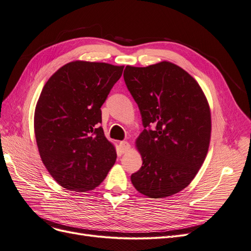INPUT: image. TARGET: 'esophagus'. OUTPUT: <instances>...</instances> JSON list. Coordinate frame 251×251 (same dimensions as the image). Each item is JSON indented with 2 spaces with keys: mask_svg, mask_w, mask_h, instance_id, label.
<instances>
[{
  "mask_svg": "<svg viewBox=\"0 0 251 251\" xmlns=\"http://www.w3.org/2000/svg\"><path fill=\"white\" fill-rule=\"evenodd\" d=\"M119 149H120V151H122V153H126L129 151V149H131V145H129V143H127L126 141H123L119 143Z\"/></svg>",
  "mask_w": 251,
  "mask_h": 251,
  "instance_id": "obj_1",
  "label": "esophagus"
}]
</instances>
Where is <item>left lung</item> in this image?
<instances>
[{
  "label": "left lung",
  "instance_id": "1",
  "mask_svg": "<svg viewBox=\"0 0 251 251\" xmlns=\"http://www.w3.org/2000/svg\"><path fill=\"white\" fill-rule=\"evenodd\" d=\"M124 78L144 126L136 140L143 164L131 180L140 194L162 199L181 192L206 158L211 112L196 79L171 62L126 66ZM150 124L153 131L146 130Z\"/></svg>",
  "mask_w": 251,
  "mask_h": 251
}]
</instances>
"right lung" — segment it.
Wrapping results in <instances>:
<instances>
[{
    "instance_id": "1",
    "label": "right lung",
    "mask_w": 251,
    "mask_h": 251,
    "mask_svg": "<svg viewBox=\"0 0 251 251\" xmlns=\"http://www.w3.org/2000/svg\"><path fill=\"white\" fill-rule=\"evenodd\" d=\"M123 71L124 66L74 61L45 83L35 109L36 142L47 171L64 188L93 190L114 165L115 147L97 125Z\"/></svg>"
}]
</instances>
